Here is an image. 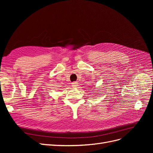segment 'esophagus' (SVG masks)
<instances>
[{
	"label": "esophagus",
	"mask_w": 153,
	"mask_h": 153,
	"mask_svg": "<svg viewBox=\"0 0 153 153\" xmlns=\"http://www.w3.org/2000/svg\"><path fill=\"white\" fill-rule=\"evenodd\" d=\"M78 85V82H73L72 83V86H73V87H77Z\"/></svg>",
	"instance_id": "1"
}]
</instances>
